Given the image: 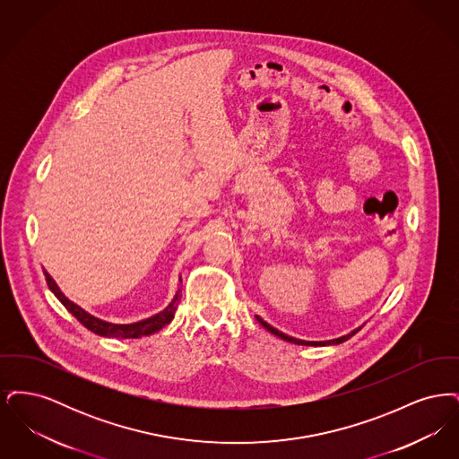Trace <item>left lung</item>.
Listing matches in <instances>:
<instances>
[{
    "label": "left lung",
    "mask_w": 459,
    "mask_h": 459,
    "mask_svg": "<svg viewBox=\"0 0 459 459\" xmlns=\"http://www.w3.org/2000/svg\"><path fill=\"white\" fill-rule=\"evenodd\" d=\"M256 320L262 324L263 327L266 328L268 332H272L273 335H277V337H281V339H284L287 342H292V344H299V346H335V344H342L344 341H348L351 339L358 330H361V327L356 328V330H352L350 332L348 335H342V337H339V339H332V341H320V342H313V341H301V339H296V337H290V335H287L284 332H281V330H277L275 327H272L270 324H266L263 318L260 316H256Z\"/></svg>",
    "instance_id": "8db88e82"
}]
</instances>
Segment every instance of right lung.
Masks as SVG:
<instances>
[{
    "label": "right lung",
    "mask_w": 459,
    "mask_h": 459,
    "mask_svg": "<svg viewBox=\"0 0 459 459\" xmlns=\"http://www.w3.org/2000/svg\"><path fill=\"white\" fill-rule=\"evenodd\" d=\"M44 277H46V282L48 287L51 289V292L60 299V303L65 306L66 309L84 325V327L101 335V337H117V339H139V337H144V335H152L154 332L161 330L165 325H169L174 318L175 309L178 306L180 301V289L175 292L174 299L172 303L167 306L163 311L156 313L153 316L146 318V320H141V322H134V324H109L105 320H100L92 315H89L86 309H82L81 306L72 303L68 298H65V294L60 290V287L56 285V282L51 279V275L44 270ZM178 282H182V279H178Z\"/></svg>",
    "instance_id": "add662e5"
}]
</instances>
